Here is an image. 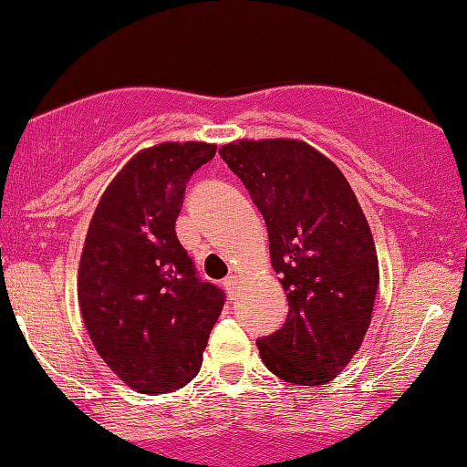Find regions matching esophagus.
I'll use <instances>...</instances> for the list:
<instances>
[{
  "label": "esophagus",
  "mask_w": 467,
  "mask_h": 467,
  "mask_svg": "<svg viewBox=\"0 0 467 467\" xmlns=\"http://www.w3.org/2000/svg\"><path fill=\"white\" fill-rule=\"evenodd\" d=\"M223 286H225L227 296L234 297L235 289H238V276H235V274H229V276H227L225 280H223Z\"/></svg>",
  "instance_id": "34e87169"
}]
</instances>
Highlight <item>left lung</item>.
<instances>
[{
  "label": "left lung",
  "instance_id": "1",
  "mask_svg": "<svg viewBox=\"0 0 467 467\" xmlns=\"http://www.w3.org/2000/svg\"><path fill=\"white\" fill-rule=\"evenodd\" d=\"M219 155L267 225L270 257L289 299L280 329L257 340L272 374L325 385L361 347L379 289V257L342 171L299 140H240Z\"/></svg>",
  "mask_w": 467,
  "mask_h": 467
}]
</instances>
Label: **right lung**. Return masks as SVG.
Segmentation results:
<instances>
[{
  "instance_id": "obj_1",
  "label": "right lung",
  "mask_w": 467,
  "mask_h": 467,
  "mask_svg": "<svg viewBox=\"0 0 467 467\" xmlns=\"http://www.w3.org/2000/svg\"><path fill=\"white\" fill-rule=\"evenodd\" d=\"M214 152L206 142L138 152L108 184L88 225L78 270L82 318L101 359L138 393H171L195 379L225 304L174 229L191 176Z\"/></svg>"
}]
</instances>
